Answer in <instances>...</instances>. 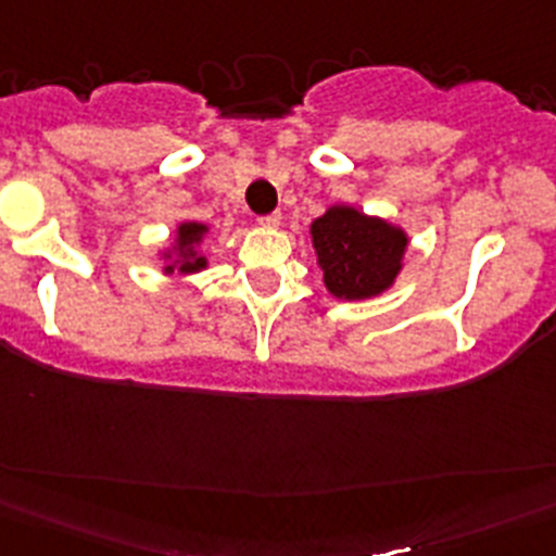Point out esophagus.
Instances as JSON below:
<instances>
[{
    "mask_svg": "<svg viewBox=\"0 0 556 556\" xmlns=\"http://www.w3.org/2000/svg\"><path fill=\"white\" fill-rule=\"evenodd\" d=\"M257 223H261L263 228H277V225L282 223V214H279V212L263 214V217H257Z\"/></svg>",
    "mask_w": 556,
    "mask_h": 556,
    "instance_id": "obj_1",
    "label": "esophagus"
}]
</instances>
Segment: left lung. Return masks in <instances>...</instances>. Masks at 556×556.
Here are the masks:
<instances>
[{
	"label": "left lung",
	"instance_id": "1",
	"mask_svg": "<svg viewBox=\"0 0 556 556\" xmlns=\"http://www.w3.org/2000/svg\"><path fill=\"white\" fill-rule=\"evenodd\" d=\"M323 282L337 299H369L396 279L407 239L402 230L348 206L312 223Z\"/></svg>",
	"mask_w": 556,
	"mask_h": 556
}]
</instances>
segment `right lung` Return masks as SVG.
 <instances>
[{
  "label": "right lung",
  "instance_id": "obj_1",
  "mask_svg": "<svg viewBox=\"0 0 556 556\" xmlns=\"http://www.w3.org/2000/svg\"><path fill=\"white\" fill-rule=\"evenodd\" d=\"M203 233H206V225H198V223H187L179 228V250H181V263H179V271L181 274H190V271H201L203 266H206V257L195 255L192 252V244H198V241L203 239ZM174 266H168V271Z\"/></svg>",
  "mask_w": 556,
  "mask_h": 556
}]
</instances>
